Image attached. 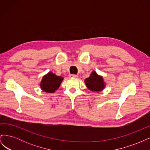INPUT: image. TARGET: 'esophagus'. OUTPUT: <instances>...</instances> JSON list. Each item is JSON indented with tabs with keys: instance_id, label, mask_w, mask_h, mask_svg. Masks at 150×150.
Instances as JSON below:
<instances>
[{
	"instance_id": "34e87169",
	"label": "esophagus",
	"mask_w": 150,
	"mask_h": 150,
	"mask_svg": "<svg viewBox=\"0 0 150 150\" xmlns=\"http://www.w3.org/2000/svg\"><path fill=\"white\" fill-rule=\"evenodd\" d=\"M69 76L71 77V78H78V76L76 75V74H71Z\"/></svg>"
}]
</instances>
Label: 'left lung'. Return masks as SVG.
I'll list each match as a JSON object with an SVG mask.
<instances>
[{
    "instance_id": "1",
    "label": "left lung",
    "mask_w": 150,
    "mask_h": 150,
    "mask_svg": "<svg viewBox=\"0 0 150 150\" xmlns=\"http://www.w3.org/2000/svg\"><path fill=\"white\" fill-rule=\"evenodd\" d=\"M84 82L87 88L92 91H101L105 86L103 77L98 75L95 71H93L89 78L85 79Z\"/></svg>"
}]
</instances>
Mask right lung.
Returning <instances> with one entry per match:
<instances>
[{"label": "right lung", "mask_w": 150, "mask_h": 150, "mask_svg": "<svg viewBox=\"0 0 150 150\" xmlns=\"http://www.w3.org/2000/svg\"><path fill=\"white\" fill-rule=\"evenodd\" d=\"M62 79V77L57 76L52 72H49L42 78L40 83V88L46 93H54L60 86Z\"/></svg>", "instance_id": "right-lung-1"}]
</instances>
